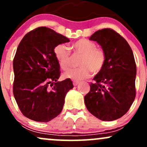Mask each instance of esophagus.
Returning <instances> with one entry per match:
<instances>
[{
  "label": "esophagus",
  "instance_id": "1",
  "mask_svg": "<svg viewBox=\"0 0 147 147\" xmlns=\"http://www.w3.org/2000/svg\"><path fill=\"white\" fill-rule=\"evenodd\" d=\"M79 84V82H77V81H74L73 82V85L74 86H77V84Z\"/></svg>",
  "mask_w": 147,
  "mask_h": 147
}]
</instances>
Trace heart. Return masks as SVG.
<instances>
[{
    "mask_svg": "<svg viewBox=\"0 0 147 147\" xmlns=\"http://www.w3.org/2000/svg\"><path fill=\"white\" fill-rule=\"evenodd\" d=\"M71 48L76 53L82 55L79 61L80 67L70 69L63 73V77L79 81L90 77L92 72L99 73L104 68L106 61V52L102 48H97L94 42L87 39H80L72 45ZM54 53L61 68L67 70L70 66V52L63 44L57 45Z\"/></svg>",
    "mask_w": 147,
    "mask_h": 147,
    "instance_id": "b5f03b06",
    "label": "heart"
}]
</instances>
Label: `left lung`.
I'll return each mask as SVG.
<instances>
[{"instance_id":"8db88e82","label":"left lung","mask_w":147,"mask_h":147,"mask_svg":"<svg viewBox=\"0 0 147 147\" xmlns=\"http://www.w3.org/2000/svg\"><path fill=\"white\" fill-rule=\"evenodd\" d=\"M89 39L97 41L106 55L104 68L84 97L88 111L103 121H113L125 115L136 97V64L131 47L115 31L105 28Z\"/></svg>"}]
</instances>
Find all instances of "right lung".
Returning a JSON list of instances; mask_svg holds the SVG:
<instances>
[{
  "instance_id": "right-lung-1",
  "label": "right lung",
  "mask_w": 147,
  "mask_h": 147,
  "mask_svg": "<svg viewBox=\"0 0 147 147\" xmlns=\"http://www.w3.org/2000/svg\"><path fill=\"white\" fill-rule=\"evenodd\" d=\"M70 41L67 37L46 27L25 35L13 61V93L20 111L32 120L48 122L63 109L65 97L73 84L60 77L54 48Z\"/></svg>"
}]
</instances>
